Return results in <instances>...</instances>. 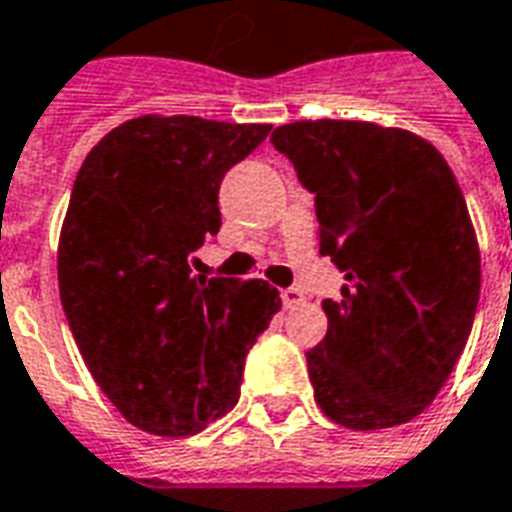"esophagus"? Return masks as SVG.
Segmentation results:
<instances>
[{
	"label": "esophagus",
	"mask_w": 512,
	"mask_h": 512,
	"mask_svg": "<svg viewBox=\"0 0 512 512\" xmlns=\"http://www.w3.org/2000/svg\"><path fill=\"white\" fill-rule=\"evenodd\" d=\"M300 300H303V292L295 290V287H287V290H282V303H284V308L298 306Z\"/></svg>",
	"instance_id": "34e87169"
}]
</instances>
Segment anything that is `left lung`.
Segmentation results:
<instances>
[{
    "mask_svg": "<svg viewBox=\"0 0 512 512\" xmlns=\"http://www.w3.org/2000/svg\"><path fill=\"white\" fill-rule=\"evenodd\" d=\"M271 142L314 193L319 252L346 279L306 351L317 405L360 432L416 419L451 376L481 295L454 171L419 134L368 120H298Z\"/></svg>",
    "mask_w": 512,
    "mask_h": 512,
    "instance_id": "obj_1",
    "label": "left lung"
}]
</instances>
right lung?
I'll use <instances>...</instances> for the list:
<instances>
[{
    "label": "right lung",
    "instance_id": "obj_1",
    "mask_svg": "<svg viewBox=\"0 0 512 512\" xmlns=\"http://www.w3.org/2000/svg\"><path fill=\"white\" fill-rule=\"evenodd\" d=\"M268 131L142 115L112 128L77 171L58 239L61 306L93 381L142 432L185 438L230 411L247 351L282 308L263 279L190 268L222 225L225 171Z\"/></svg>",
    "mask_w": 512,
    "mask_h": 512
}]
</instances>
